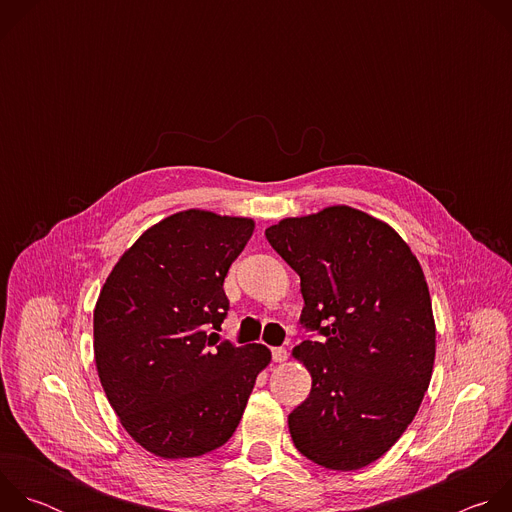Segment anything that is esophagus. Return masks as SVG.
<instances>
[{"mask_svg": "<svg viewBox=\"0 0 512 512\" xmlns=\"http://www.w3.org/2000/svg\"><path fill=\"white\" fill-rule=\"evenodd\" d=\"M271 356L275 362H285L287 360V350L283 346H275L271 348Z\"/></svg>", "mask_w": 512, "mask_h": 512, "instance_id": "1", "label": "esophagus"}]
</instances>
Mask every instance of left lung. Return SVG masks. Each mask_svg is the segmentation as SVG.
Instances as JSON below:
<instances>
[{"label": "left lung", "instance_id": "1", "mask_svg": "<svg viewBox=\"0 0 512 512\" xmlns=\"http://www.w3.org/2000/svg\"><path fill=\"white\" fill-rule=\"evenodd\" d=\"M265 237L300 275V322L324 336L291 352L312 375L310 397L287 417L291 440L328 470L369 466L403 435L431 381L421 265L395 229L350 206L283 218Z\"/></svg>", "mask_w": 512, "mask_h": 512}]
</instances>
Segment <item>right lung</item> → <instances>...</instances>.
Wrapping results in <instances>:
<instances>
[{
  "label": "right lung",
  "mask_w": 512,
  "mask_h": 512,
  "mask_svg": "<svg viewBox=\"0 0 512 512\" xmlns=\"http://www.w3.org/2000/svg\"><path fill=\"white\" fill-rule=\"evenodd\" d=\"M251 218L182 210L145 231L109 273L93 314L105 395L133 440L166 460L229 442L271 352L221 340L225 277Z\"/></svg>",
  "instance_id": "right-lung-1"
}]
</instances>
